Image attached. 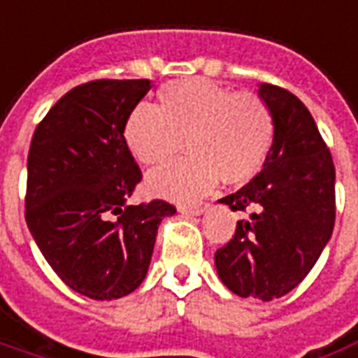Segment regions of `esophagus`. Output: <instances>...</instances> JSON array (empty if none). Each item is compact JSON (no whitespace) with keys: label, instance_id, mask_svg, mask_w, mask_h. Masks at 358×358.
I'll use <instances>...</instances> for the list:
<instances>
[{"label":"esophagus","instance_id":"obj_1","mask_svg":"<svg viewBox=\"0 0 358 358\" xmlns=\"http://www.w3.org/2000/svg\"><path fill=\"white\" fill-rule=\"evenodd\" d=\"M208 206L210 204H194V206H179V211H181L182 215H200V213H204L208 210Z\"/></svg>","mask_w":358,"mask_h":358}]
</instances>
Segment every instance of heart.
<instances>
[{
    "instance_id": "obj_1",
    "label": "heart",
    "mask_w": 358,
    "mask_h": 358,
    "mask_svg": "<svg viewBox=\"0 0 358 358\" xmlns=\"http://www.w3.org/2000/svg\"><path fill=\"white\" fill-rule=\"evenodd\" d=\"M160 106H137L127 116L124 139L143 166L160 168L187 141L190 156L154 171V194L190 202L210 192L219 179L238 187L263 168L275 139V116L267 101L208 80H177L162 85Z\"/></svg>"
}]
</instances>
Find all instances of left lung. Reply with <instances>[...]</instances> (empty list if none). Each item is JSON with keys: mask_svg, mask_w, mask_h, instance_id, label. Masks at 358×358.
<instances>
[{"mask_svg": "<svg viewBox=\"0 0 358 358\" xmlns=\"http://www.w3.org/2000/svg\"><path fill=\"white\" fill-rule=\"evenodd\" d=\"M259 95L275 116V139L262 171L219 200L248 217L215 252V267L236 296L271 301L309 275L332 236L336 169L311 112L294 93L262 83Z\"/></svg>", "mask_w": 358, "mask_h": 358, "instance_id": "obj_1", "label": "left lung"}]
</instances>
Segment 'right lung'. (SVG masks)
Here are the masks:
<instances>
[{"mask_svg": "<svg viewBox=\"0 0 358 358\" xmlns=\"http://www.w3.org/2000/svg\"><path fill=\"white\" fill-rule=\"evenodd\" d=\"M148 80H93L62 95L34 131L24 217L62 282L91 299H118L147 276L158 225L176 206H127L143 179L124 139Z\"/></svg>", "mask_w": 358, "mask_h": 358, "instance_id": "1", "label": "right lung"}]
</instances>
